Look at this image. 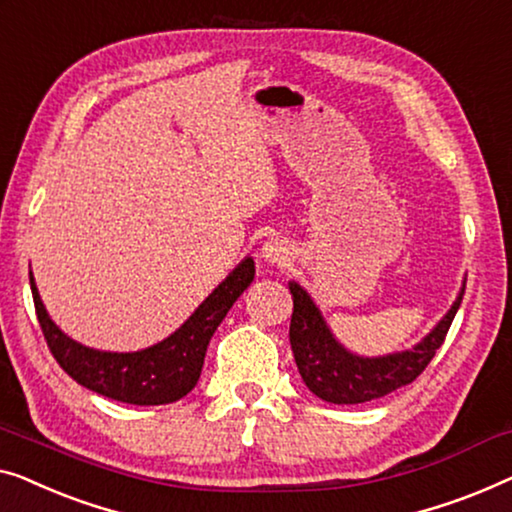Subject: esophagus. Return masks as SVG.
Listing matches in <instances>:
<instances>
[{
	"mask_svg": "<svg viewBox=\"0 0 512 512\" xmlns=\"http://www.w3.org/2000/svg\"><path fill=\"white\" fill-rule=\"evenodd\" d=\"M262 259H264V262H269V264L283 266V264L290 262V248H287L285 241L269 239L262 246Z\"/></svg>",
	"mask_w": 512,
	"mask_h": 512,
	"instance_id": "esophagus-1",
	"label": "esophagus"
}]
</instances>
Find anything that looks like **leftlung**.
Masks as SVG:
<instances>
[{
  "label": "left lung",
  "instance_id": "8db88e82",
  "mask_svg": "<svg viewBox=\"0 0 512 512\" xmlns=\"http://www.w3.org/2000/svg\"><path fill=\"white\" fill-rule=\"evenodd\" d=\"M290 292L294 299L290 322L294 362L308 390L329 403H366L413 383L443 345L464 299L462 287L448 315L413 350L385 357H359L336 341L304 287L290 283Z\"/></svg>",
  "mask_w": 512,
  "mask_h": 512
}]
</instances>
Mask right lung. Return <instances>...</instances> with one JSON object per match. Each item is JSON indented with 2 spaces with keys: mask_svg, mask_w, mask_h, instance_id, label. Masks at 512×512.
<instances>
[{
  "mask_svg": "<svg viewBox=\"0 0 512 512\" xmlns=\"http://www.w3.org/2000/svg\"><path fill=\"white\" fill-rule=\"evenodd\" d=\"M253 278L255 262L248 257L208 294L181 329L139 352H102L76 343L48 318L32 273L30 285L43 338L57 364L78 385L134 406H162L183 399L197 385L208 341Z\"/></svg>",
  "mask_w": 512,
  "mask_h": 512,
  "instance_id": "obj_1",
  "label": "right lung"
}]
</instances>
